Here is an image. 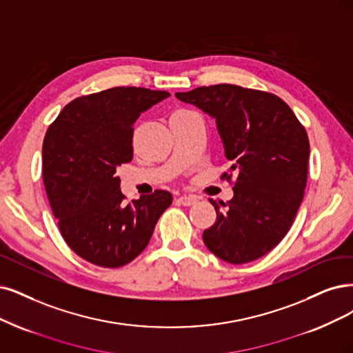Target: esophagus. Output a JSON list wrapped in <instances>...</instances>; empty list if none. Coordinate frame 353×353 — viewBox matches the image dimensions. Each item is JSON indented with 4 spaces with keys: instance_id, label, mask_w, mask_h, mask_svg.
Instances as JSON below:
<instances>
[{
    "instance_id": "esophagus-1",
    "label": "esophagus",
    "mask_w": 353,
    "mask_h": 353,
    "mask_svg": "<svg viewBox=\"0 0 353 353\" xmlns=\"http://www.w3.org/2000/svg\"><path fill=\"white\" fill-rule=\"evenodd\" d=\"M176 202L179 205H183V206H192V205L196 203V198H194V196H180Z\"/></svg>"
}]
</instances>
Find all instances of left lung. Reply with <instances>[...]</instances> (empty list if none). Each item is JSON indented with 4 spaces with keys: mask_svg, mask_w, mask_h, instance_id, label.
<instances>
[{
    "mask_svg": "<svg viewBox=\"0 0 353 353\" xmlns=\"http://www.w3.org/2000/svg\"><path fill=\"white\" fill-rule=\"evenodd\" d=\"M176 97L215 117L231 161L221 179L234 183V196L219 205L210 199L216 221L203 231V243L224 262H253L282 241L303 202L310 157L305 128L282 99L262 90L215 84Z\"/></svg>",
    "mask_w": 353,
    "mask_h": 353,
    "instance_id": "obj_1",
    "label": "left lung"
}]
</instances>
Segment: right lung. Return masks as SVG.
I'll return each instance as SVG.
<instances>
[{
  "label": "right lung",
  "instance_id": "add662e5",
  "mask_svg": "<svg viewBox=\"0 0 353 353\" xmlns=\"http://www.w3.org/2000/svg\"><path fill=\"white\" fill-rule=\"evenodd\" d=\"M167 91L114 87L77 97L46 130L43 183L70 249L100 268H121L151 240L172 194L154 190L125 203L117 165L132 160L134 123Z\"/></svg>",
  "mask_w": 353,
  "mask_h": 353
}]
</instances>
